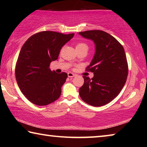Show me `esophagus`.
Returning <instances> with one entry per match:
<instances>
[{
	"instance_id": "obj_1",
	"label": "esophagus",
	"mask_w": 147,
	"mask_h": 147,
	"mask_svg": "<svg viewBox=\"0 0 147 147\" xmlns=\"http://www.w3.org/2000/svg\"><path fill=\"white\" fill-rule=\"evenodd\" d=\"M67 74H68V77H69V78H71V77H74L76 76V74H74L72 73H68Z\"/></svg>"
}]
</instances>
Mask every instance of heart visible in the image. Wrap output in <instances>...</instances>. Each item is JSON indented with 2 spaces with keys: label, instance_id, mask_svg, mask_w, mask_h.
<instances>
[{
  "label": "heart",
  "instance_id": "b5f03b06",
  "mask_svg": "<svg viewBox=\"0 0 147 147\" xmlns=\"http://www.w3.org/2000/svg\"><path fill=\"white\" fill-rule=\"evenodd\" d=\"M82 48H86L88 49V46L87 45L86 43H78L76 44V49H82Z\"/></svg>",
  "mask_w": 147,
  "mask_h": 147
}]
</instances>
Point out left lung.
I'll return each mask as SVG.
<instances>
[{
  "instance_id": "left-lung-1",
  "label": "left lung",
  "mask_w": 147,
  "mask_h": 147,
  "mask_svg": "<svg viewBox=\"0 0 147 147\" xmlns=\"http://www.w3.org/2000/svg\"><path fill=\"white\" fill-rule=\"evenodd\" d=\"M79 34L93 40L96 47L93 60L86 68L94 76L90 79L83 76L84 83L79 89L80 96L91 106L106 105L120 93L127 79L128 66L124 48L106 32L96 30Z\"/></svg>"
}]
</instances>
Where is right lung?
<instances>
[{
	"instance_id": "right-lung-1",
	"label": "right lung",
	"mask_w": 147,
	"mask_h": 147,
	"mask_svg": "<svg viewBox=\"0 0 147 147\" xmlns=\"http://www.w3.org/2000/svg\"><path fill=\"white\" fill-rule=\"evenodd\" d=\"M73 36L74 33L43 31L32 35L22 47L15 69L16 78L21 92L32 103L46 106L60 96L67 74L51 71L50 65Z\"/></svg>"
}]
</instances>
